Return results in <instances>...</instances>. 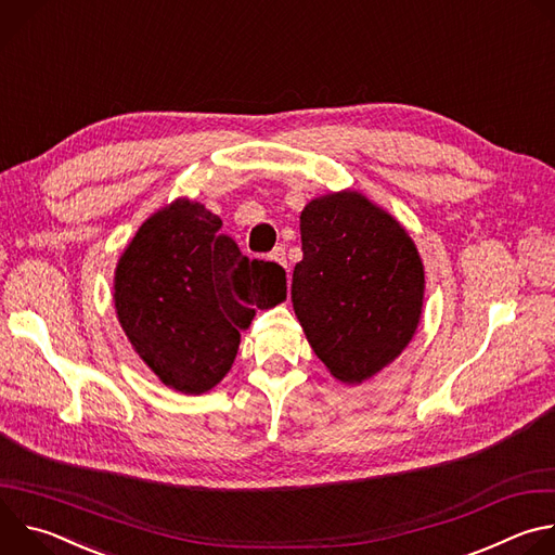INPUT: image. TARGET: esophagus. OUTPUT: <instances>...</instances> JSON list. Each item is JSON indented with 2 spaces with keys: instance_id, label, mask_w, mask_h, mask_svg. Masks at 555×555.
I'll return each instance as SVG.
<instances>
[{
  "instance_id": "esophagus-1",
  "label": "esophagus",
  "mask_w": 555,
  "mask_h": 555,
  "mask_svg": "<svg viewBox=\"0 0 555 555\" xmlns=\"http://www.w3.org/2000/svg\"><path fill=\"white\" fill-rule=\"evenodd\" d=\"M270 259L272 261H276L279 266H283V268H287V257H285V248L283 246H279V248H274L272 253H270Z\"/></svg>"
}]
</instances>
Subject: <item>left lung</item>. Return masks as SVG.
I'll list each match as a JSON object with an SVG mask.
<instances>
[{"label":"left lung","mask_w":555,"mask_h":555,"mask_svg":"<svg viewBox=\"0 0 555 555\" xmlns=\"http://www.w3.org/2000/svg\"><path fill=\"white\" fill-rule=\"evenodd\" d=\"M302 259L292 302L334 377L360 384L411 343L424 266L406 230L356 191L311 199L300 212Z\"/></svg>","instance_id":"8db88e82"}]
</instances>
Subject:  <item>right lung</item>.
I'll use <instances>...</instances> for the list:
<instances>
[{
    "mask_svg": "<svg viewBox=\"0 0 555 555\" xmlns=\"http://www.w3.org/2000/svg\"><path fill=\"white\" fill-rule=\"evenodd\" d=\"M287 294L285 270L248 259L221 219L178 199L149 217L122 253L114 302L135 353L167 386L199 395L232 366L255 309Z\"/></svg>",
    "mask_w": 555,
    "mask_h": 555,
    "instance_id": "right-lung-1",
    "label": "right lung"
}]
</instances>
